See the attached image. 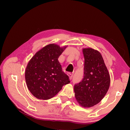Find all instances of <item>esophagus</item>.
Wrapping results in <instances>:
<instances>
[{"label":"esophagus","mask_w":130,"mask_h":130,"mask_svg":"<svg viewBox=\"0 0 130 130\" xmlns=\"http://www.w3.org/2000/svg\"><path fill=\"white\" fill-rule=\"evenodd\" d=\"M67 75L69 76V79H72V77H73V74H72V73H67Z\"/></svg>","instance_id":"34e87169"}]
</instances>
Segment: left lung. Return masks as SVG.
<instances>
[{"instance_id": "left-lung-1", "label": "left lung", "mask_w": 130, "mask_h": 130, "mask_svg": "<svg viewBox=\"0 0 130 130\" xmlns=\"http://www.w3.org/2000/svg\"><path fill=\"white\" fill-rule=\"evenodd\" d=\"M84 74L80 82L74 86L76 101L84 108L98 104L107 93L110 76L102 55L92 48L83 49Z\"/></svg>"}]
</instances>
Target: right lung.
<instances>
[{
    "mask_svg": "<svg viewBox=\"0 0 130 130\" xmlns=\"http://www.w3.org/2000/svg\"><path fill=\"white\" fill-rule=\"evenodd\" d=\"M66 47L48 44L35 53L28 62L25 73L26 86L37 99L52 98L63 86L70 83L58 60Z\"/></svg>",
    "mask_w": 130,
    "mask_h": 130,
    "instance_id": "add662e5",
    "label": "right lung"
}]
</instances>
